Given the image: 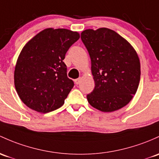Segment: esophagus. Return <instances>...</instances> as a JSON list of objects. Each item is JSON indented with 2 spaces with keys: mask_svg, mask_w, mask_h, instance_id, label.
<instances>
[{
  "mask_svg": "<svg viewBox=\"0 0 159 159\" xmlns=\"http://www.w3.org/2000/svg\"><path fill=\"white\" fill-rule=\"evenodd\" d=\"M81 80H82V78H81V77L78 78V79H76V80H74L75 83H76V85L80 84V82H81Z\"/></svg>",
  "mask_w": 159,
  "mask_h": 159,
  "instance_id": "obj_1",
  "label": "esophagus"
}]
</instances>
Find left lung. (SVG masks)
<instances>
[{
    "label": "left lung",
    "mask_w": 159,
    "mask_h": 159,
    "mask_svg": "<svg viewBox=\"0 0 159 159\" xmlns=\"http://www.w3.org/2000/svg\"><path fill=\"white\" fill-rule=\"evenodd\" d=\"M81 39L91 58L95 88L89 103L103 112L126 106L137 91L140 62L132 45L114 30H86Z\"/></svg>",
    "instance_id": "1"
}]
</instances>
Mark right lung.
Returning a JSON list of instances; mask_svg holds the SVG:
<instances>
[{
	"label": "right lung",
	"mask_w": 159,
	"mask_h": 159,
	"mask_svg": "<svg viewBox=\"0 0 159 159\" xmlns=\"http://www.w3.org/2000/svg\"><path fill=\"white\" fill-rule=\"evenodd\" d=\"M79 39L77 32L48 28L25 44L15 66L14 85L27 107L45 114L64 105L74 83L63 60Z\"/></svg>",
	"instance_id": "add662e5"
}]
</instances>
